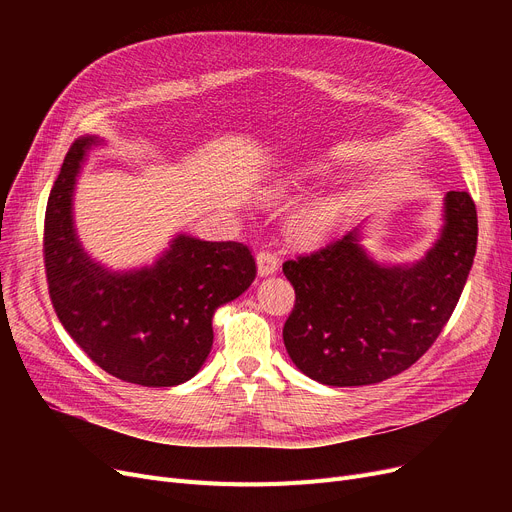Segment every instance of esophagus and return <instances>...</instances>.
Here are the masks:
<instances>
[{"label": "esophagus", "instance_id": "obj_1", "mask_svg": "<svg viewBox=\"0 0 512 512\" xmlns=\"http://www.w3.org/2000/svg\"><path fill=\"white\" fill-rule=\"evenodd\" d=\"M280 267V259L272 253V251H259L257 253V270H259V276H270V274H276Z\"/></svg>", "mask_w": 512, "mask_h": 512}]
</instances>
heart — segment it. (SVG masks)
I'll return each instance as SVG.
<instances>
[{
	"mask_svg": "<svg viewBox=\"0 0 512 512\" xmlns=\"http://www.w3.org/2000/svg\"><path fill=\"white\" fill-rule=\"evenodd\" d=\"M340 205L334 197H321L303 205L294 215V230L303 240H319L338 218Z\"/></svg>",
	"mask_w": 512,
	"mask_h": 512,
	"instance_id": "b5f03b06",
	"label": "heart"
}]
</instances>
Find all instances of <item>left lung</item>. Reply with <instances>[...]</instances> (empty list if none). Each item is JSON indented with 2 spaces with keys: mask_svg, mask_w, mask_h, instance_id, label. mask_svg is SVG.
I'll return each mask as SVG.
<instances>
[{
  "mask_svg": "<svg viewBox=\"0 0 512 512\" xmlns=\"http://www.w3.org/2000/svg\"><path fill=\"white\" fill-rule=\"evenodd\" d=\"M444 220L436 245L413 265L373 261L359 228L284 261L297 294L282 332L292 363L342 388L384 382L419 361L459 303L477 249L469 193L446 195Z\"/></svg>",
  "mask_w": 512,
  "mask_h": 512,
  "instance_id": "8db88e82",
  "label": "left lung"
}]
</instances>
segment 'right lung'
Instances as JSON below:
<instances>
[{
    "label": "right lung",
    "instance_id": "1",
    "mask_svg": "<svg viewBox=\"0 0 512 512\" xmlns=\"http://www.w3.org/2000/svg\"><path fill=\"white\" fill-rule=\"evenodd\" d=\"M83 137L66 153L45 209L43 259L49 299L87 357L114 378L149 388L178 386L205 363L215 309L234 301L257 276L242 242H207L178 234L151 267L110 272L80 247L72 222Z\"/></svg>",
    "mask_w": 512,
    "mask_h": 512
}]
</instances>
